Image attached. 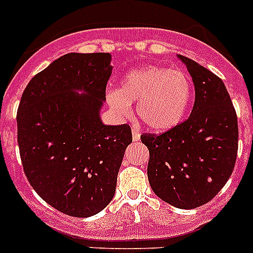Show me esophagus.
Returning <instances> with one entry per match:
<instances>
[{"instance_id": "34e87169", "label": "esophagus", "mask_w": 253, "mask_h": 253, "mask_svg": "<svg viewBox=\"0 0 253 253\" xmlns=\"http://www.w3.org/2000/svg\"><path fill=\"white\" fill-rule=\"evenodd\" d=\"M131 133H133V140H134V142H138V140L140 139V131L138 130V128L133 126V128H131Z\"/></svg>"}]
</instances>
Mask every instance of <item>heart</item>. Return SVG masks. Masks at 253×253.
Returning <instances> with one entry per match:
<instances>
[{"instance_id":"1","label":"heart","mask_w":253,"mask_h":253,"mask_svg":"<svg viewBox=\"0 0 253 253\" xmlns=\"http://www.w3.org/2000/svg\"><path fill=\"white\" fill-rule=\"evenodd\" d=\"M193 95L191 78L182 69L148 66L129 71L123 77L119 90L109 91L110 107L122 116L131 113L137 102L142 123L156 131L172 129L184 119Z\"/></svg>"}]
</instances>
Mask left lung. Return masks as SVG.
<instances>
[{"label": "left lung", "mask_w": 253, "mask_h": 253, "mask_svg": "<svg viewBox=\"0 0 253 253\" xmlns=\"http://www.w3.org/2000/svg\"><path fill=\"white\" fill-rule=\"evenodd\" d=\"M195 102L185 122L161 134L143 133L149 151V185L163 202L180 209L209 203L227 184L238 151L237 114L220 78L190 58Z\"/></svg>", "instance_id": "obj_1"}]
</instances>
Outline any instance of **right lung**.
<instances>
[{
  "instance_id": "obj_1",
  "label": "right lung",
  "mask_w": 253,
  "mask_h": 253,
  "mask_svg": "<svg viewBox=\"0 0 253 253\" xmlns=\"http://www.w3.org/2000/svg\"><path fill=\"white\" fill-rule=\"evenodd\" d=\"M109 53H69L31 78L17 109V143L38 195L67 215L86 218L114 198L128 124L104 125L100 107L111 76ZM84 89L86 95H77Z\"/></svg>"
}]
</instances>
